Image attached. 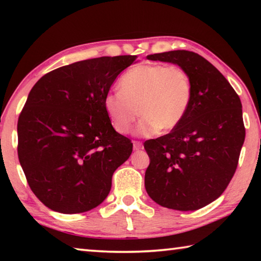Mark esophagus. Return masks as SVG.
Instances as JSON below:
<instances>
[{
	"label": "esophagus",
	"mask_w": 261,
	"mask_h": 261,
	"mask_svg": "<svg viewBox=\"0 0 261 261\" xmlns=\"http://www.w3.org/2000/svg\"><path fill=\"white\" fill-rule=\"evenodd\" d=\"M143 143L140 141H134V149L135 151H139V149H143Z\"/></svg>",
	"instance_id": "34e87169"
}]
</instances>
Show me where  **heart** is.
<instances>
[{
    "instance_id": "b5f03b06",
    "label": "heart",
    "mask_w": 261,
    "mask_h": 261,
    "mask_svg": "<svg viewBox=\"0 0 261 261\" xmlns=\"http://www.w3.org/2000/svg\"><path fill=\"white\" fill-rule=\"evenodd\" d=\"M120 88L103 98L105 112L120 134L130 131L138 114L143 118L137 135L152 136L159 130H173L183 121L191 102L189 74L175 65H136L121 78Z\"/></svg>"
}]
</instances>
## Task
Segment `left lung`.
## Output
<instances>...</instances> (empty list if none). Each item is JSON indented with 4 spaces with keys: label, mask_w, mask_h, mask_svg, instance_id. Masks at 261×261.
I'll return each mask as SVG.
<instances>
[{
    "label": "left lung",
    "mask_w": 261,
    "mask_h": 261,
    "mask_svg": "<svg viewBox=\"0 0 261 261\" xmlns=\"http://www.w3.org/2000/svg\"><path fill=\"white\" fill-rule=\"evenodd\" d=\"M189 74L191 102L183 121L160 138L145 141L148 196L163 207L196 211L221 196L235 174L245 139L240 96L222 73L189 50L147 55Z\"/></svg>",
    "instance_id": "8db88e82"
}]
</instances>
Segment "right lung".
Here are the masks:
<instances>
[{
	"mask_svg": "<svg viewBox=\"0 0 261 261\" xmlns=\"http://www.w3.org/2000/svg\"><path fill=\"white\" fill-rule=\"evenodd\" d=\"M137 56H102L53 70L35 83L19 115L18 158L31 190L63 214L95 208L132 152L103 98Z\"/></svg>",
	"mask_w": 261,
	"mask_h": 261,
	"instance_id": "add662e5",
	"label": "right lung"
}]
</instances>
